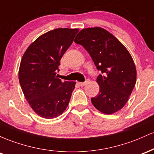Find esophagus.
Segmentation results:
<instances>
[{
	"instance_id": "1",
	"label": "esophagus",
	"mask_w": 154,
	"mask_h": 154,
	"mask_svg": "<svg viewBox=\"0 0 154 154\" xmlns=\"http://www.w3.org/2000/svg\"><path fill=\"white\" fill-rule=\"evenodd\" d=\"M88 82H89V79H87V80H86L85 82H78V84H79V85H80V86H85L86 84H88Z\"/></svg>"
}]
</instances>
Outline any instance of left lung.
<instances>
[{"mask_svg":"<svg viewBox=\"0 0 154 154\" xmlns=\"http://www.w3.org/2000/svg\"><path fill=\"white\" fill-rule=\"evenodd\" d=\"M75 42L85 48L103 75L97 77L98 94L91 98L100 112L111 114L125 106L135 85L137 71L128 49L101 27H89L77 35Z\"/></svg>","mask_w":154,"mask_h":154,"instance_id":"obj_1","label":"left lung"}]
</instances>
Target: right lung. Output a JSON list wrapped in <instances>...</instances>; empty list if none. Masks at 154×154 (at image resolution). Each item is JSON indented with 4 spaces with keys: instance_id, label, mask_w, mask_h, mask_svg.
<instances>
[{
    "instance_id": "add662e5",
    "label": "right lung",
    "mask_w": 154,
    "mask_h": 154,
    "mask_svg": "<svg viewBox=\"0 0 154 154\" xmlns=\"http://www.w3.org/2000/svg\"><path fill=\"white\" fill-rule=\"evenodd\" d=\"M79 29L58 28L40 35L27 48L21 60L19 80L32 110L45 119H53L66 110L75 82L58 78L60 60Z\"/></svg>"
}]
</instances>
